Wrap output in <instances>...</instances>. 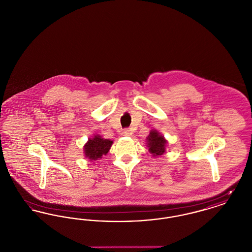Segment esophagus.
<instances>
[{
  "mask_svg": "<svg viewBox=\"0 0 252 252\" xmlns=\"http://www.w3.org/2000/svg\"><path fill=\"white\" fill-rule=\"evenodd\" d=\"M132 133H133V132H132L131 129H129V128H126V129H125V130L123 131L122 134H123L124 136H131Z\"/></svg>",
  "mask_w": 252,
  "mask_h": 252,
  "instance_id": "1",
  "label": "esophagus"
}]
</instances>
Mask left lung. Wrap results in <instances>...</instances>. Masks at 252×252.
Segmentation results:
<instances>
[{"label": "left lung", "mask_w": 252, "mask_h": 252, "mask_svg": "<svg viewBox=\"0 0 252 252\" xmlns=\"http://www.w3.org/2000/svg\"><path fill=\"white\" fill-rule=\"evenodd\" d=\"M146 140L148 150L153 157L161 156L165 153L167 141L157 130H151Z\"/></svg>", "instance_id": "1"}]
</instances>
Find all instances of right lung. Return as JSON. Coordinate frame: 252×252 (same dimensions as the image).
I'll list each match as a JSON object with an SVG mask.
<instances>
[{
  "label": "right lung",
  "mask_w": 252,
  "mask_h": 252,
  "mask_svg": "<svg viewBox=\"0 0 252 252\" xmlns=\"http://www.w3.org/2000/svg\"><path fill=\"white\" fill-rule=\"evenodd\" d=\"M112 141L108 139H103L101 136L95 135L94 138H90L87 144L84 145L85 157L90 158V160H96L101 158L104 155L108 154Z\"/></svg>",
  "instance_id": "right-lung-1"
}]
</instances>
